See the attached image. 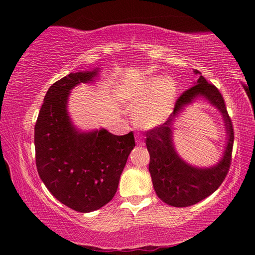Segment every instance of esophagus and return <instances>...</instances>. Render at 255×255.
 I'll list each match as a JSON object with an SVG mask.
<instances>
[{
  "label": "esophagus",
  "mask_w": 255,
  "mask_h": 255,
  "mask_svg": "<svg viewBox=\"0 0 255 255\" xmlns=\"http://www.w3.org/2000/svg\"><path fill=\"white\" fill-rule=\"evenodd\" d=\"M137 141H138V144H141V137H140V135H137Z\"/></svg>",
  "instance_id": "34e87169"
}]
</instances>
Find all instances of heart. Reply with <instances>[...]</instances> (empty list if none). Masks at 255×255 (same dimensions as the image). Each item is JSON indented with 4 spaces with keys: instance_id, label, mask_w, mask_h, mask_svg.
Segmentation results:
<instances>
[{
    "instance_id": "heart-1",
    "label": "heart",
    "mask_w": 255,
    "mask_h": 255,
    "mask_svg": "<svg viewBox=\"0 0 255 255\" xmlns=\"http://www.w3.org/2000/svg\"><path fill=\"white\" fill-rule=\"evenodd\" d=\"M122 99L139 106L134 113L135 124L149 128L161 124L168 116L175 97V87L169 80L152 78L122 89Z\"/></svg>"
}]
</instances>
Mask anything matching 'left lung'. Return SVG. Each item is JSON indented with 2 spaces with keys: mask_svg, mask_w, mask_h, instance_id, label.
Wrapping results in <instances>:
<instances>
[{
  "mask_svg": "<svg viewBox=\"0 0 255 255\" xmlns=\"http://www.w3.org/2000/svg\"><path fill=\"white\" fill-rule=\"evenodd\" d=\"M195 74H201L195 69ZM202 96L220 109L228 131V145L225 156L217 166L211 169H196L179 159L171 141V123L173 116L188 103ZM235 133L231 117L229 116L221 92L203 76L196 85L181 94L175 102L173 115L163 124L146 131V146L149 153L148 170L153 187L160 200L172 207H190L210 196L218 189L228 175L232 160Z\"/></svg>",
  "mask_w": 255,
  "mask_h": 255,
  "instance_id": "1",
  "label": "left lung"
}]
</instances>
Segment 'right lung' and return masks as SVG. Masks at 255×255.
Instances as JSON below:
<instances>
[{
  "label": "right lung",
  "instance_id": "1",
  "mask_svg": "<svg viewBox=\"0 0 255 255\" xmlns=\"http://www.w3.org/2000/svg\"><path fill=\"white\" fill-rule=\"evenodd\" d=\"M93 72L71 73L48 88L36 125V166L50 193L79 212L102 208L116 194L128 156L135 146L133 132L115 135L107 130L81 133L67 114L73 87L93 81Z\"/></svg>",
  "mask_w": 255,
  "mask_h": 255
}]
</instances>
